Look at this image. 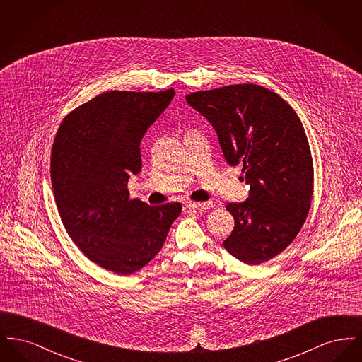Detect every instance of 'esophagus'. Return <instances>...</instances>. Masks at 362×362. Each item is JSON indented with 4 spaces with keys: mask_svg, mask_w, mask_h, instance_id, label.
Returning a JSON list of instances; mask_svg holds the SVG:
<instances>
[{
    "mask_svg": "<svg viewBox=\"0 0 362 362\" xmlns=\"http://www.w3.org/2000/svg\"><path fill=\"white\" fill-rule=\"evenodd\" d=\"M186 209L187 210H194V211H199V210H207L214 206L213 202H186Z\"/></svg>",
    "mask_w": 362,
    "mask_h": 362,
    "instance_id": "34e87169",
    "label": "esophagus"
}]
</instances>
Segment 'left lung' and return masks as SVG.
Listing matches in <instances>:
<instances>
[{
  "instance_id": "left-lung-1",
  "label": "left lung",
  "mask_w": 362,
  "mask_h": 362,
  "mask_svg": "<svg viewBox=\"0 0 362 362\" xmlns=\"http://www.w3.org/2000/svg\"><path fill=\"white\" fill-rule=\"evenodd\" d=\"M187 103L214 127L225 160L243 165L248 198L228 204L235 228L225 250L247 264L282 252L310 211L313 164L303 123L276 92L236 84L192 92Z\"/></svg>"
}]
</instances>
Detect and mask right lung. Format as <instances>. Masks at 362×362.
<instances>
[{
  "label": "right lung",
  "mask_w": 362,
  "mask_h": 362,
  "mask_svg": "<svg viewBox=\"0 0 362 362\" xmlns=\"http://www.w3.org/2000/svg\"><path fill=\"white\" fill-rule=\"evenodd\" d=\"M175 90H110L73 110L52 144V186L70 239L88 259L127 276L161 250L179 202L149 206L130 199L127 182L141 171V139Z\"/></svg>",
  "instance_id": "right-lung-1"
}]
</instances>
